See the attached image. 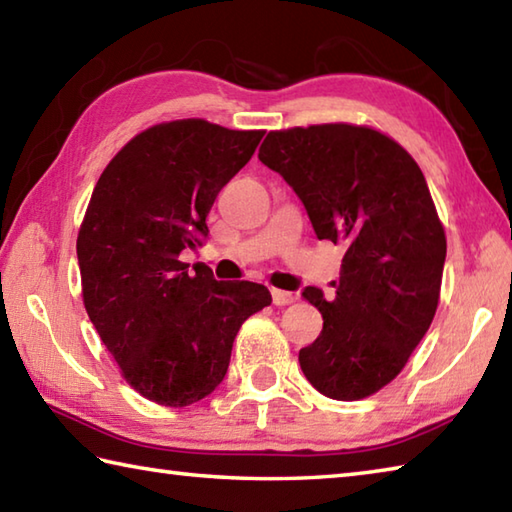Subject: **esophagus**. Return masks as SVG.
<instances>
[{
  "instance_id": "obj_1",
  "label": "esophagus",
  "mask_w": 512,
  "mask_h": 512,
  "mask_svg": "<svg viewBox=\"0 0 512 512\" xmlns=\"http://www.w3.org/2000/svg\"><path fill=\"white\" fill-rule=\"evenodd\" d=\"M271 295H273L275 306H288V304L295 302V295L291 291H280V288H273Z\"/></svg>"
}]
</instances>
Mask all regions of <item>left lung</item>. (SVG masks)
I'll return each mask as SVG.
<instances>
[{"label": "left lung", "mask_w": 512, "mask_h": 512, "mask_svg": "<svg viewBox=\"0 0 512 512\" xmlns=\"http://www.w3.org/2000/svg\"><path fill=\"white\" fill-rule=\"evenodd\" d=\"M259 161L291 185L318 239L347 248L336 300L302 291L324 320L300 349L304 376L336 401L371 396L401 374L439 304L445 232L421 167L347 123L268 132Z\"/></svg>", "instance_id": "8db88e82"}]
</instances>
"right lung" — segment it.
Here are the masks:
<instances>
[{
  "label": "right lung",
  "instance_id": "1",
  "mask_svg": "<svg viewBox=\"0 0 512 512\" xmlns=\"http://www.w3.org/2000/svg\"><path fill=\"white\" fill-rule=\"evenodd\" d=\"M262 136L201 118L154 125L91 194L76 246L85 309L127 383L159 405L215 392L239 327L273 302L264 284L217 282L179 259L203 246L212 203Z\"/></svg>",
  "mask_w": 512,
  "mask_h": 512
}]
</instances>
